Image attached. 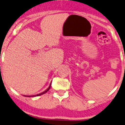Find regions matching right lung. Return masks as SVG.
Here are the masks:
<instances>
[{"label": "right lung", "instance_id": "right-lung-1", "mask_svg": "<svg viewBox=\"0 0 125 125\" xmlns=\"http://www.w3.org/2000/svg\"><path fill=\"white\" fill-rule=\"evenodd\" d=\"M50 87H51V85H50V86L49 87H48V88L47 89L46 91H45L44 92H42V93H41V94H37V95H33V96H40V95H42V94H44L45 93H46L48 91V90H49L50 89Z\"/></svg>", "mask_w": 125, "mask_h": 125}]
</instances>
